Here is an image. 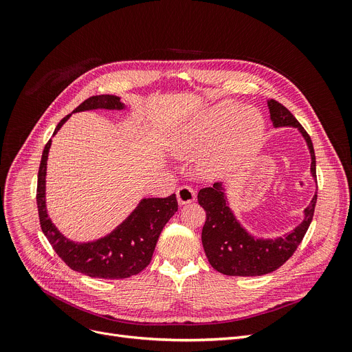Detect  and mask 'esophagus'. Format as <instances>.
<instances>
[{"mask_svg": "<svg viewBox=\"0 0 352 352\" xmlns=\"http://www.w3.org/2000/svg\"><path fill=\"white\" fill-rule=\"evenodd\" d=\"M177 199L181 206L195 201V191L190 186H182L177 190Z\"/></svg>", "mask_w": 352, "mask_h": 352, "instance_id": "esophagus-1", "label": "esophagus"}]
</instances>
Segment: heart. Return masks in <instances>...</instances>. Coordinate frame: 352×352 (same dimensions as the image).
I'll use <instances>...</instances> for the list:
<instances>
[{
  "label": "heart",
  "instance_id": "obj_1",
  "mask_svg": "<svg viewBox=\"0 0 352 352\" xmlns=\"http://www.w3.org/2000/svg\"><path fill=\"white\" fill-rule=\"evenodd\" d=\"M264 131V118L255 108L223 101L202 111L190 124L184 125L174 140L173 151L181 158H195L207 153L224 134L223 142L210 162L212 171H224L255 150Z\"/></svg>",
  "mask_w": 352,
  "mask_h": 352
}]
</instances>
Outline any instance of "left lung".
Segmentation results:
<instances>
[{
	"mask_svg": "<svg viewBox=\"0 0 352 352\" xmlns=\"http://www.w3.org/2000/svg\"><path fill=\"white\" fill-rule=\"evenodd\" d=\"M268 109L274 126H295L307 141L311 153V174L317 178L316 153L304 126L278 101L270 100ZM215 182L198 192V204L206 210L207 219L202 227V247L214 270L231 276H256L278 270L301 244L311 224L317 204V192L304 210V221L291 232L276 239H256L248 234L234 217L224 192Z\"/></svg>",
	"mask_w": 352,
	"mask_h": 352,
	"instance_id": "1",
	"label": "left lung"
}]
</instances>
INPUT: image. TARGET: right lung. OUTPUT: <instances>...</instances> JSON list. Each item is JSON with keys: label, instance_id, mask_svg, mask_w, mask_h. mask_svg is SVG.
I'll list each match as a JSON object with an SVG mask.
<instances>
[{"label": "right lung", "instance_id": "right-lung-1", "mask_svg": "<svg viewBox=\"0 0 352 352\" xmlns=\"http://www.w3.org/2000/svg\"><path fill=\"white\" fill-rule=\"evenodd\" d=\"M97 108L122 109L124 104L116 96H94L80 104L74 113ZM69 117L71 114L58 122L54 134H57ZM50 146L51 140L44 146L40 162L36 207H38L41 230L54 251L71 270L92 278L122 280L140 274L151 263L162 228L178 211L175 194L166 198H144L131 215L107 236L92 243H72L55 228L47 214L45 171Z\"/></svg>", "mask_w": 352, "mask_h": 352}]
</instances>
